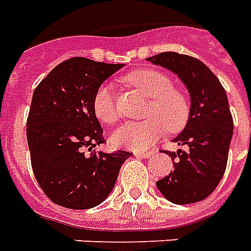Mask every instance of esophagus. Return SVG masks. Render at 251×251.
Wrapping results in <instances>:
<instances>
[{"instance_id":"esophagus-1","label":"esophagus","mask_w":251,"mask_h":251,"mask_svg":"<svg viewBox=\"0 0 251 251\" xmlns=\"http://www.w3.org/2000/svg\"><path fill=\"white\" fill-rule=\"evenodd\" d=\"M137 157H142V158H149L151 157V151H135Z\"/></svg>"}]
</instances>
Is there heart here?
<instances>
[{
  "label": "heart",
  "mask_w": 251,
  "mask_h": 251,
  "mask_svg": "<svg viewBox=\"0 0 251 251\" xmlns=\"http://www.w3.org/2000/svg\"><path fill=\"white\" fill-rule=\"evenodd\" d=\"M122 81L138 90L149 102L145 109L146 120L126 122L117 129L111 141L126 149L145 150L165 134L177 133L186 126L190 116V101L186 93L173 86L168 74L155 69H140L122 77ZM93 110L98 120L113 125L120 118L116 94L110 85H101L94 93Z\"/></svg>",
  "instance_id": "heart-1"
}]
</instances>
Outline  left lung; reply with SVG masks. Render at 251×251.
<instances>
[{"label": "left lung", "instance_id": "8db88e82", "mask_svg": "<svg viewBox=\"0 0 251 251\" xmlns=\"http://www.w3.org/2000/svg\"><path fill=\"white\" fill-rule=\"evenodd\" d=\"M146 59L177 74L192 100L186 127L174 138L185 149L163 150L174 161V170L155 185L173 203L200 202L214 192L227 165L233 137L227 96L220 79L194 57L165 51Z\"/></svg>", "mask_w": 251, "mask_h": 251}]
</instances>
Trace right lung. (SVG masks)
<instances>
[{
  "label": "right lung",
  "instance_id": "right-lung-1",
  "mask_svg": "<svg viewBox=\"0 0 251 251\" xmlns=\"http://www.w3.org/2000/svg\"><path fill=\"white\" fill-rule=\"evenodd\" d=\"M122 66L73 57L57 65L33 93L26 121L31 169L55 205L74 210L100 205L131 155L94 149L105 142L93 110L94 93Z\"/></svg>",
  "mask_w": 251,
  "mask_h": 251
}]
</instances>
